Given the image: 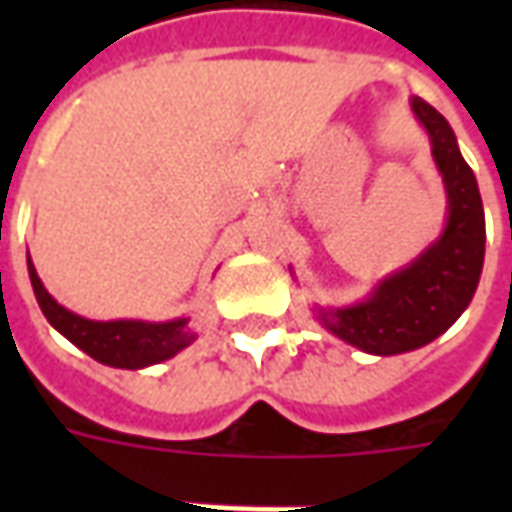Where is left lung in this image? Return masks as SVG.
Masks as SVG:
<instances>
[{
    "mask_svg": "<svg viewBox=\"0 0 512 512\" xmlns=\"http://www.w3.org/2000/svg\"><path fill=\"white\" fill-rule=\"evenodd\" d=\"M411 106L428 128L433 158L444 175L447 230L417 263L381 282L365 304L318 312L329 332L378 356L414 351L447 332L469 307L483 271L485 216L472 167L463 161L450 123L422 98Z\"/></svg>",
    "mask_w": 512,
    "mask_h": 512,
    "instance_id": "left-lung-1",
    "label": "left lung"
}]
</instances>
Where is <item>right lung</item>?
Segmentation results:
<instances>
[{
	"label": "right lung",
	"mask_w": 512,
	"mask_h": 512,
	"mask_svg": "<svg viewBox=\"0 0 512 512\" xmlns=\"http://www.w3.org/2000/svg\"><path fill=\"white\" fill-rule=\"evenodd\" d=\"M29 279L32 288L38 296V304L43 315L49 318V323L62 332L73 345H79L84 354H90L98 362H104L109 367H126V370H136V367L158 365L169 356H175L180 348L194 340V334L186 326V318L169 323H142V321H87L73 315L65 307H60L57 301L51 299L49 290L43 288L38 271L32 266V260H27Z\"/></svg>",
	"instance_id": "right-lung-1"
}]
</instances>
